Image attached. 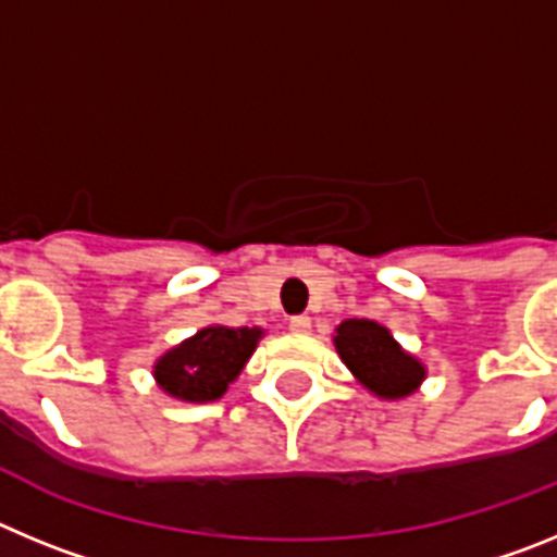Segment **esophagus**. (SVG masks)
<instances>
[{
  "label": "esophagus",
  "mask_w": 557,
  "mask_h": 557,
  "mask_svg": "<svg viewBox=\"0 0 557 557\" xmlns=\"http://www.w3.org/2000/svg\"><path fill=\"white\" fill-rule=\"evenodd\" d=\"M309 329H312V321H309V314H293V318H289V332L309 334Z\"/></svg>",
  "instance_id": "34e87169"
}]
</instances>
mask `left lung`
Listing matches in <instances>:
<instances>
[{"label": "left lung", "mask_w": 557, "mask_h": 557, "mask_svg": "<svg viewBox=\"0 0 557 557\" xmlns=\"http://www.w3.org/2000/svg\"><path fill=\"white\" fill-rule=\"evenodd\" d=\"M334 348L362 387L379 398H405L424 382L426 368L398 346L393 334L366 318H348L334 329Z\"/></svg>", "instance_id": "obj_1"}]
</instances>
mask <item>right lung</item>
I'll return each mask as SVG.
<instances>
[{
	"mask_svg": "<svg viewBox=\"0 0 557 557\" xmlns=\"http://www.w3.org/2000/svg\"><path fill=\"white\" fill-rule=\"evenodd\" d=\"M262 329L206 326L152 366L161 391L181 401H214L243 373Z\"/></svg>",
	"mask_w": 557,
	"mask_h": 557,
	"instance_id": "1",
	"label": "right lung"
}]
</instances>
